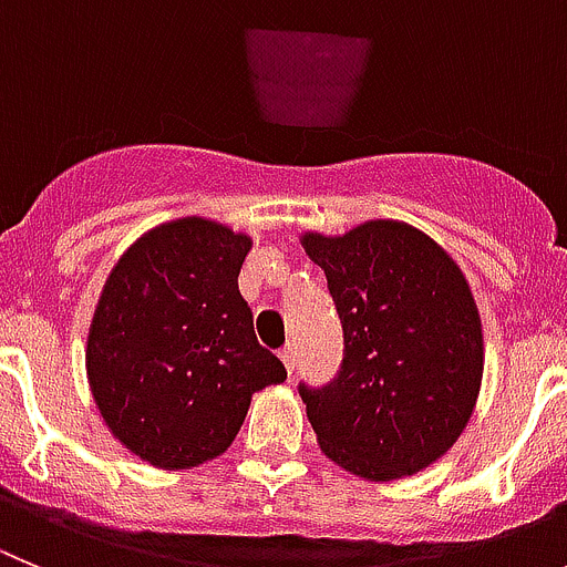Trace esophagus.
Listing matches in <instances>:
<instances>
[{
	"label": "esophagus",
	"instance_id": "34e87169",
	"mask_svg": "<svg viewBox=\"0 0 567 567\" xmlns=\"http://www.w3.org/2000/svg\"><path fill=\"white\" fill-rule=\"evenodd\" d=\"M279 359L285 361V367H288V372H293V367H296V347H293V344L282 347V350H279Z\"/></svg>",
	"mask_w": 567,
	"mask_h": 567
}]
</instances>
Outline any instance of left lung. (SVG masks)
Instances as JSON below:
<instances>
[{"mask_svg": "<svg viewBox=\"0 0 567 567\" xmlns=\"http://www.w3.org/2000/svg\"><path fill=\"white\" fill-rule=\"evenodd\" d=\"M302 243L344 330L336 379L299 381L321 452L367 481L421 472L461 437L481 392V316L461 268L395 220Z\"/></svg>", "mask_w": 567, "mask_h": 567, "instance_id": "8db88e82", "label": "left lung"}]
</instances>
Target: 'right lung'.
Instances as JSON below:
<instances>
[{"label": "right lung", "mask_w": 567, "mask_h": 567, "mask_svg": "<svg viewBox=\"0 0 567 567\" xmlns=\"http://www.w3.org/2000/svg\"><path fill=\"white\" fill-rule=\"evenodd\" d=\"M251 237L183 217L118 259L86 339V379L112 435L157 468L200 466L237 437L251 395L288 379L239 293Z\"/></svg>", "instance_id": "right-lung-1"}]
</instances>
